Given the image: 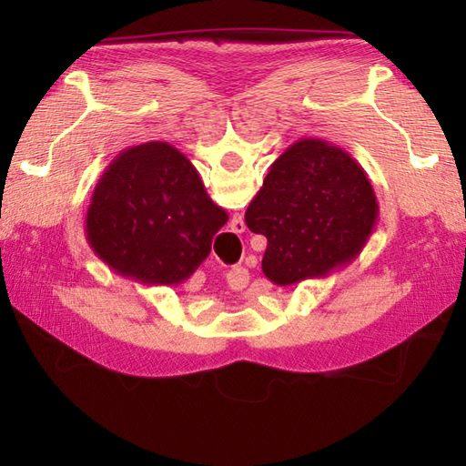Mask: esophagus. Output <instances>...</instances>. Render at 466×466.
<instances>
[{
    "instance_id": "1",
    "label": "esophagus",
    "mask_w": 466,
    "mask_h": 466,
    "mask_svg": "<svg viewBox=\"0 0 466 466\" xmlns=\"http://www.w3.org/2000/svg\"><path fill=\"white\" fill-rule=\"evenodd\" d=\"M230 275L233 276V280H229V276H228V282H248V279H250V276H248V270H246V268H236L234 272H230Z\"/></svg>"
}]
</instances>
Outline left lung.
Listing matches in <instances>:
<instances>
[{
  "label": "left lung",
  "instance_id": "left-lung-1",
  "mask_svg": "<svg viewBox=\"0 0 466 466\" xmlns=\"http://www.w3.org/2000/svg\"><path fill=\"white\" fill-rule=\"evenodd\" d=\"M268 240L266 279L292 286L344 268L369 242L379 202L362 166L342 147L302 137L279 156L246 210Z\"/></svg>",
  "mask_w": 466,
  "mask_h": 466
}]
</instances>
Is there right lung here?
<instances>
[{
	"mask_svg": "<svg viewBox=\"0 0 466 466\" xmlns=\"http://www.w3.org/2000/svg\"><path fill=\"white\" fill-rule=\"evenodd\" d=\"M228 214L187 157L166 142L117 154L96 184L86 240L112 272L146 286L190 279Z\"/></svg>",
	"mask_w": 466,
	"mask_h": 466,
	"instance_id": "obj_1",
	"label": "right lung"
}]
</instances>
